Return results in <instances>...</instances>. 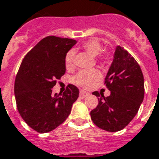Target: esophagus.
Instances as JSON below:
<instances>
[{
	"label": "esophagus",
	"mask_w": 159,
	"mask_h": 159,
	"mask_svg": "<svg viewBox=\"0 0 159 159\" xmlns=\"http://www.w3.org/2000/svg\"><path fill=\"white\" fill-rule=\"evenodd\" d=\"M89 95V93L86 92V91H83L81 90L80 91V97H82V98H84V97H86Z\"/></svg>",
	"instance_id": "esophagus-1"
}]
</instances>
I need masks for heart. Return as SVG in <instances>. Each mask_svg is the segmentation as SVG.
I'll list each match as a JSON object with an SVG mask.
<instances>
[{
  "label": "heart",
  "instance_id": "obj_1",
  "mask_svg": "<svg viewBox=\"0 0 159 159\" xmlns=\"http://www.w3.org/2000/svg\"><path fill=\"white\" fill-rule=\"evenodd\" d=\"M83 49L92 57H97V61L107 64L110 60V55L107 52L101 53L102 51V44L96 39H91L85 41L82 45ZM75 52L74 51H70L67 52L64 59L65 68L68 70H71L75 68ZM102 74L98 70H91L89 71H81L74 77V83L84 89H90L95 85V83L101 79Z\"/></svg>",
  "mask_w": 159,
  "mask_h": 159
}]
</instances>
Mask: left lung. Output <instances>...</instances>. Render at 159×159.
<instances>
[{
  "label": "left lung",
  "mask_w": 159,
  "mask_h": 159,
  "mask_svg": "<svg viewBox=\"0 0 159 159\" xmlns=\"http://www.w3.org/2000/svg\"><path fill=\"white\" fill-rule=\"evenodd\" d=\"M109 96L95 91L99 103L90 112L92 121L108 132L125 128L139 111L144 100V76L140 66L127 51L118 45L105 78Z\"/></svg>",
  "instance_id": "left-lung-1"
}]
</instances>
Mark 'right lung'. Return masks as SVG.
Instances as JSON below:
<instances>
[{
	"label": "right lung",
	"mask_w": 159,
	"mask_h": 159,
	"mask_svg": "<svg viewBox=\"0 0 159 159\" xmlns=\"http://www.w3.org/2000/svg\"><path fill=\"white\" fill-rule=\"evenodd\" d=\"M76 41L44 38L22 61L14 82L17 108L28 126L39 134L52 131L68 118L79 89L69 84L63 94H53L57 80L65 73V56Z\"/></svg>",
	"instance_id": "right-lung-1"
}]
</instances>
